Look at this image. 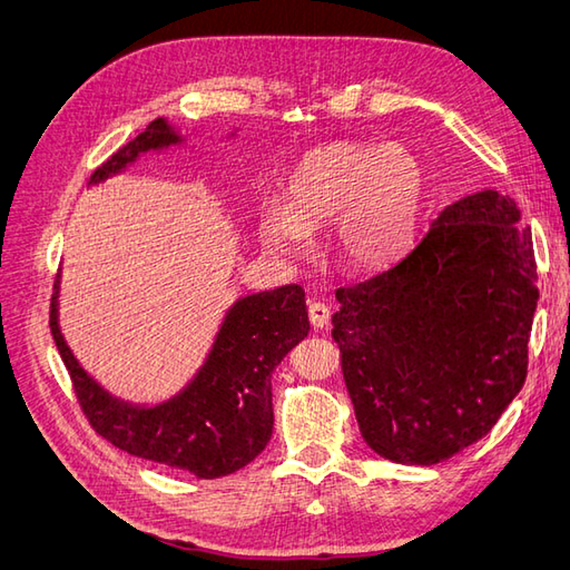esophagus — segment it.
Masks as SVG:
<instances>
[{"instance_id":"esophagus-1","label":"esophagus","mask_w":570,"mask_h":570,"mask_svg":"<svg viewBox=\"0 0 570 570\" xmlns=\"http://www.w3.org/2000/svg\"><path fill=\"white\" fill-rule=\"evenodd\" d=\"M308 321H312L316 331H323L327 321H331V308H327L323 302H312L308 304Z\"/></svg>"}]
</instances>
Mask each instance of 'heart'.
Wrapping results in <instances>:
<instances>
[{
  "label": "heart",
  "instance_id": "1",
  "mask_svg": "<svg viewBox=\"0 0 570 570\" xmlns=\"http://www.w3.org/2000/svg\"><path fill=\"white\" fill-rule=\"evenodd\" d=\"M421 185V166L402 147H325L292 168L283 206L262 212V237L289 254L306 243L308 228L333 220L331 247L342 264L383 268L409 243Z\"/></svg>",
  "mask_w": 570,
  "mask_h": 570
}]
</instances>
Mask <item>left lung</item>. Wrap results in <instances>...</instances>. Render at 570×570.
<instances>
[{"mask_svg":"<svg viewBox=\"0 0 570 570\" xmlns=\"http://www.w3.org/2000/svg\"><path fill=\"white\" fill-rule=\"evenodd\" d=\"M515 202L482 189L373 278L340 287L333 340L375 454L433 465L485 438L521 392L538 264Z\"/></svg>","mask_w":570,"mask_h":570,"instance_id":"obj_1","label":"left lung"}]
</instances>
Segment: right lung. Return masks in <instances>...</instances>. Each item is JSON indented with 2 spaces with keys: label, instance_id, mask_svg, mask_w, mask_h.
Returning <instances> with one entry per match:
<instances>
[{
  "label": "right lung",
  "instance_id": "add662e5",
  "mask_svg": "<svg viewBox=\"0 0 570 570\" xmlns=\"http://www.w3.org/2000/svg\"><path fill=\"white\" fill-rule=\"evenodd\" d=\"M178 142L180 135L166 120H151L145 132L95 170L90 183L120 174L149 149ZM57 295L51 297L49 312L51 337L71 375L82 413L101 438L132 456L202 480L230 475L264 452L273 435L271 375L283 356L308 335L299 285L237 299L195 381L174 400L151 409L116 400L80 368L59 331Z\"/></svg>",
  "mask_w": 570,
  "mask_h": 570
}]
</instances>
